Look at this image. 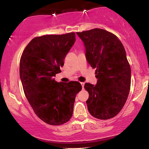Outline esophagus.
<instances>
[{"label": "esophagus", "instance_id": "34e87169", "mask_svg": "<svg viewBox=\"0 0 149 149\" xmlns=\"http://www.w3.org/2000/svg\"><path fill=\"white\" fill-rule=\"evenodd\" d=\"M84 84H85V83H84V82H81V85L82 89H84Z\"/></svg>", "mask_w": 149, "mask_h": 149}]
</instances>
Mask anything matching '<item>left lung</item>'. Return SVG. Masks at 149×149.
Masks as SVG:
<instances>
[{
  "label": "left lung",
  "mask_w": 149,
  "mask_h": 149,
  "mask_svg": "<svg viewBox=\"0 0 149 149\" xmlns=\"http://www.w3.org/2000/svg\"><path fill=\"white\" fill-rule=\"evenodd\" d=\"M76 34L85 45L88 63L96 69L97 84L84 85L89 112L97 119L112 118L120 112L130 92L131 70L126 51L116 35L102 29Z\"/></svg>",
  "instance_id": "8db88e82"
}]
</instances>
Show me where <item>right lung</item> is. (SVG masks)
I'll use <instances>...</instances> for the list:
<instances>
[{
	"label": "right lung",
	"mask_w": 149,
	"mask_h": 149,
	"mask_svg": "<svg viewBox=\"0 0 149 149\" xmlns=\"http://www.w3.org/2000/svg\"><path fill=\"white\" fill-rule=\"evenodd\" d=\"M75 41V33L35 37L20 60V77L24 93L34 112L50 125H61L72 116L78 81L57 82L64 59Z\"/></svg>",
	"instance_id": "add662e5"
}]
</instances>
